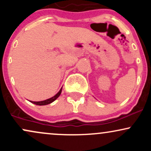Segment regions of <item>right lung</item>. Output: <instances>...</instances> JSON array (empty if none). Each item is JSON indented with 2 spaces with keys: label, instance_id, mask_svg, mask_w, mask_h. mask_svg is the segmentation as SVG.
<instances>
[{
  "label": "right lung",
  "instance_id": "right-lung-1",
  "mask_svg": "<svg viewBox=\"0 0 151 151\" xmlns=\"http://www.w3.org/2000/svg\"><path fill=\"white\" fill-rule=\"evenodd\" d=\"M62 88L59 91V92L57 93L56 95H55V96H53V97L50 98V99H48L47 100H45V101H31L32 104H35L36 105H39V106H43V105H47V104H49L52 103V102H53L55 100H56L57 99H58L59 96H60V93L62 92Z\"/></svg>",
  "mask_w": 151,
  "mask_h": 151
}]
</instances>
